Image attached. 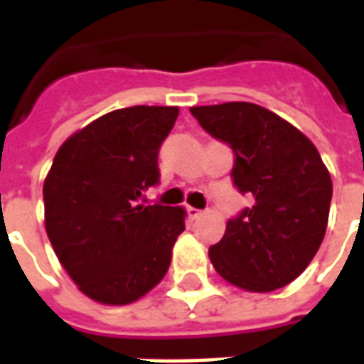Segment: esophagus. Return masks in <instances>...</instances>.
<instances>
[{
    "label": "esophagus",
    "instance_id": "obj_1",
    "mask_svg": "<svg viewBox=\"0 0 364 364\" xmlns=\"http://www.w3.org/2000/svg\"><path fill=\"white\" fill-rule=\"evenodd\" d=\"M187 213H189L191 218H198V216L203 214V210H198V208H193V206H189V208H187Z\"/></svg>",
    "mask_w": 364,
    "mask_h": 364
}]
</instances>
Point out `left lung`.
<instances>
[{"label": "left lung", "instance_id": "obj_1", "mask_svg": "<svg viewBox=\"0 0 364 364\" xmlns=\"http://www.w3.org/2000/svg\"><path fill=\"white\" fill-rule=\"evenodd\" d=\"M234 150L232 179L253 197L208 250L216 273L247 292L282 289L302 273L326 236L331 177L320 154L290 122L244 101L191 107Z\"/></svg>", "mask_w": 364, "mask_h": 364}]
</instances>
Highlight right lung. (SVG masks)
Segmentation results:
<instances>
[{"mask_svg": "<svg viewBox=\"0 0 364 364\" xmlns=\"http://www.w3.org/2000/svg\"><path fill=\"white\" fill-rule=\"evenodd\" d=\"M179 109H117L60 146L44 179V226L56 257L83 294L130 304L150 292L185 230L181 206L140 203L159 181V146Z\"/></svg>", "mask_w": 364, "mask_h": 364, "instance_id": "add662e5", "label": "right lung"}]
</instances>
